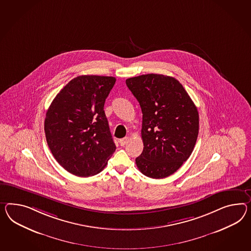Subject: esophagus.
Masks as SVG:
<instances>
[{
    "label": "esophagus",
    "instance_id": "1",
    "mask_svg": "<svg viewBox=\"0 0 251 251\" xmlns=\"http://www.w3.org/2000/svg\"><path fill=\"white\" fill-rule=\"evenodd\" d=\"M129 138L128 137H125V138H122V139H120V141H119V144H120V146L121 147H124L127 142H128Z\"/></svg>",
    "mask_w": 251,
    "mask_h": 251
}]
</instances>
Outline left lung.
I'll return each instance as SVG.
<instances>
[{
  "instance_id": "obj_1",
  "label": "left lung",
  "mask_w": 251,
  "mask_h": 251,
  "mask_svg": "<svg viewBox=\"0 0 251 251\" xmlns=\"http://www.w3.org/2000/svg\"><path fill=\"white\" fill-rule=\"evenodd\" d=\"M141 107L144 149L135 164L148 177L175 173L193 152L199 129L198 108L176 78L148 74L126 79Z\"/></svg>"
}]
</instances>
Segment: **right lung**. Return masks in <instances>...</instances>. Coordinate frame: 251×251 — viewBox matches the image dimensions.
Listing matches in <instances>:
<instances>
[{
    "label": "right lung",
    "instance_id": "right-lung-1",
    "mask_svg": "<svg viewBox=\"0 0 251 251\" xmlns=\"http://www.w3.org/2000/svg\"><path fill=\"white\" fill-rule=\"evenodd\" d=\"M116 78L80 75L60 91L46 112V141L66 171L86 177L100 173L116 151L103 111Z\"/></svg>",
    "mask_w": 251,
    "mask_h": 251
}]
</instances>
